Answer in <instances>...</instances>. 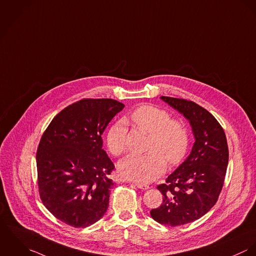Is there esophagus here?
<instances>
[{
  "mask_svg": "<svg viewBox=\"0 0 256 256\" xmlns=\"http://www.w3.org/2000/svg\"><path fill=\"white\" fill-rule=\"evenodd\" d=\"M136 186L138 188L142 190H148V188H149V186H147V184H144L136 182Z\"/></svg>",
  "mask_w": 256,
  "mask_h": 256,
  "instance_id": "1",
  "label": "esophagus"
}]
</instances>
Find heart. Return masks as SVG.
Returning <instances> with one entry per match:
<instances>
[{"label":"heart","instance_id":"obj_1","mask_svg":"<svg viewBox=\"0 0 256 256\" xmlns=\"http://www.w3.org/2000/svg\"><path fill=\"white\" fill-rule=\"evenodd\" d=\"M126 122L150 134L147 153L130 155L118 164L120 174L130 180L149 182L154 180L166 169V160L170 165L178 164L186 154L190 136L184 124L170 120L167 111L143 105L136 108ZM107 145L114 156L126 150V134L122 124H114L108 132Z\"/></svg>","mask_w":256,"mask_h":256}]
</instances>
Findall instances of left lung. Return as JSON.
<instances>
[{
	"label": "left lung",
	"mask_w": 256,
	"mask_h": 256,
	"mask_svg": "<svg viewBox=\"0 0 256 256\" xmlns=\"http://www.w3.org/2000/svg\"><path fill=\"white\" fill-rule=\"evenodd\" d=\"M161 99L188 120L196 138L184 162L157 186L163 203L150 211L156 222L176 227L198 220L215 205L226 176L228 149L223 128L206 109L186 99Z\"/></svg>",
	"instance_id": "left-lung-1"
}]
</instances>
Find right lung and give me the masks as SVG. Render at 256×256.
Segmentation results:
<instances>
[{
  "instance_id": "add662e5",
  "label": "right lung",
  "mask_w": 256,
  "mask_h": 256,
  "mask_svg": "<svg viewBox=\"0 0 256 256\" xmlns=\"http://www.w3.org/2000/svg\"><path fill=\"white\" fill-rule=\"evenodd\" d=\"M124 107L113 99H82L62 110L39 142L40 198L72 227H88L107 211L114 166L102 149L101 136Z\"/></svg>"
}]
</instances>
